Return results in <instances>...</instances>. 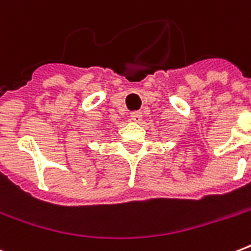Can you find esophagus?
Instances as JSON below:
<instances>
[{
    "mask_svg": "<svg viewBox=\"0 0 251 251\" xmlns=\"http://www.w3.org/2000/svg\"><path fill=\"white\" fill-rule=\"evenodd\" d=\"M130 117H131L134 122H141L143 114H142V112H133V113L130 114Z\"/></svg>",
    "mask_w": 251,
    "mask_h": 251,
    "instance_id": "obj_1",
    "label": "esophagus"
}]
</instances>
